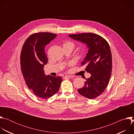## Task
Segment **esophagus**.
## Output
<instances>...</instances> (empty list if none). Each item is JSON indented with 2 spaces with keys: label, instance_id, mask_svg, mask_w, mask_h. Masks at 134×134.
<instances>
[{
  "label": "esophagus",
  "instance_id": "1",
  "mask_svg": "<svg viewBox=\"0 0 134 134\" xmlns=\"http://www.w3.org/2000/svg\"><path fill=\"white\" fill-rule=\"evenodd\" d=\"M65 77H68L69 79H73L75 77V76L73 75H66L65 76Z\"/></svg>",
  "mask_w": 134,
  "mask_h": 134
}]
</instances>
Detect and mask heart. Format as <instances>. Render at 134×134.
Instances as JSON below:
<instances>
[{
  "label": "heart",
  "instance_id": "obj_1",
  "mask_svg": "<svg viewBox=\"0 0 134 134\" xmlns=\"http://www.w3.org/2000/svg\"><path fill=\"white\" fill-rule=\"evenodd\" d=\"M75 43L72 42V41H66L63 44V47L64 48H66V47H67V48H71L72 49H73L75 47ZM83 54L84 53H82Z\"/></svg>",
  "mask_w": 134,
  "mask_h": 134
}]
</instances>
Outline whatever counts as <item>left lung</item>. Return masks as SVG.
Returning <instances> with one entry per match:
<instances>
[{
  "label": "left lung",
  "instance_id": "left-lung-1",
  "mask_svg": "<svg viewBox=\"0 0 134 134\" xmlns=\"http://www.w3.org/2000/svg\"><path fill=\"white\" fill-rule=\"evenodd\" d=\"M72 39L87 44L88 52L82 65L91 74L86 79L84 86L78 90L83 97L94 99L98 97L107 88L111 75L112 55L108 42L100 35L92 33L69 34Z\"/></svg>",
  "mask_w": 134,
  "mask_h": 134
}]
</instances>
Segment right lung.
Instances as JSON below:
<instances>
[{
  "mask_svg": "<svg viewBox=\"0 0 134 134\" xmlns=\"http://www.w3.org/2000/svg\"><path fill=\"white\" fill-rule=\"evenodd\" d=\"M56 36L49 32L34 33L26 40L21 53V68L25 83L34 95L42 99L58 92L62 82L60 76H46L43 70L48 63L45 47Z\"/></svg>",
  "mask_w": 134,
  "mask_h": 134,
  "instance_id": "obj_1",
  "label": "right lung"
}]
</instances>
